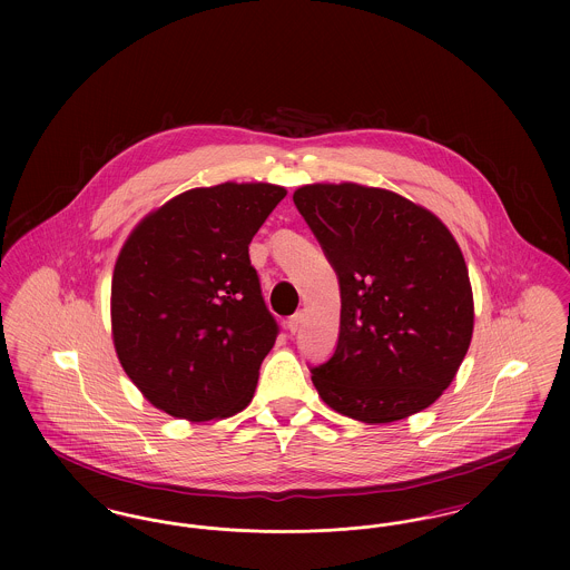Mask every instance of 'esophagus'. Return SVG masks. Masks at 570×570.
<instances>
[{
	"label": "esophagus",
	"mask_w": 570,
	"mask_h": 570,
	"mask_svg": "<svg viewBox=\"0 0 570 570\" xmlns=\"http://www.w3.org/2000/svg\"><path fill=\"white\" fill-rule=\"evenodd\" d=\"M303 321H305V314L303 312H297V314H293L291 318H288V331L295 335V333H298L301 331V326H303Z\"/></svg>",
	"instance_id": "34e87169"
}]
</instances>
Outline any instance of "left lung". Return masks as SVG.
<instances>
[{
	"label": "left lung",
	"instance_id": "left-lung-1",
	"mask_svg": "<svg viewBox=\"0 0 570 570\" xmlns=\"http://www.w3.org/2000/svg\"><path fill=\"white\" fill-rule=\"evenodd\" d=\"M340 279V337L312 370L326 406L363 423L416 414L453 382L470 348L474 298L460 245L440 217L358 184L293 194Z\"/></svg>",
	"mask_w": 570,
	"mask_h": 570
}]
</instances>
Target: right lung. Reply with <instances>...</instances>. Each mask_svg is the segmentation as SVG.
I'll list each match as a JSON object with an SVG mask.
<instances>
[{
  "instance_id": "right-lung-1",
  "label": "right lung",
  "mask_w": 570,
  "mask_h": 570,
  "mask_svg": "<svg viewBox=\"0 0 570 570\" xmlns=\"http://www.w3.org/2000/svg\"><path fill=\"white\" fill-rule=\"evenodd\" d=\"M284 196L273 184L194 188L126 239L110 284L112 344L151 406L200 423L252 402L277 323L247 247Z\"/></svg>"
}]
</instances>
